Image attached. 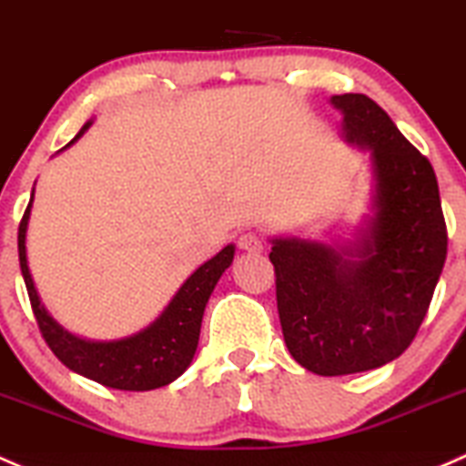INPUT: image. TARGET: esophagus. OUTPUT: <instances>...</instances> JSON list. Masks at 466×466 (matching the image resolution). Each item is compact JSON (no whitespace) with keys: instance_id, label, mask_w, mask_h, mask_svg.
Returning <instances> with one entry per match:
<instances>
[{"instance_id":"esophagus-1","label":"esophagus","mask_w":466,"mask_h":466,"mask_svg":"<svg viewBox=\"0 0 466 466\" xmlns=\"http://www.w3.org/2000/svg\"><path fill=\"white\" fill-rule=\"evenodd\" d=\"M238 248L243 249V252H252V254H258L263 252V241L258 234L254 232H246L238 237Z\"/></svg>"}]
</instances>
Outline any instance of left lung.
<instances>
[{"mask_svg": "<svg viewBox=\"0 0 466 466\" xmlns=\"http://www.w3.org/2000/svg\"><path fill=\"white\" fill-rule=\"evenodd\" d=\"M341 136L369 154V212L350 241L270 238L283 339L297 364L335 377L380 369L410 346L447 258L431 163L361 93L332 96Z\"/></svg>", "mask_w": 466, "mask_h": 466, "instance_id": "left-lung-1", "label": "left lung"}]
</instances>
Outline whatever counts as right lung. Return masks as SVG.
Wrapping results in <instances>:
<instances>
[{
    "instance_id": "1",
    "label": "right lung",
    "mask_w": 466,
    "mask_h": 466,
    "mask_svg": "<svg viewBox=\"0 0 466 466\" xmlns=\"http://www.w3.org/2000/svg\"><path fill=\"white\" fill-rule=\"evenodd\" d=\"M91 125L93 120L86 122L66 147H71L77 138H82ZM33 196H35V187H33L31 203H28L22 223H19V268H22V277L24 283H26L28 297H31L33 312H35L39 330H42V337L46 339L48 349L56 352L57 360L68 370L82 377H89V380L102 386H109V389L154 390L178 380L194 360L205 306H208L218 279L232 266L234 249H237L234 243L225 246L217 257H212L203 266L196 268L185 279L178 292L171 297L165 310L149 326H145L143 330L111 341L85 339V337L68 332L65 326H60V323L53 319L51 312L46 310V306L39 299L35 281H33L26 257V232L28 218H31Z\"/></svg>"
}]
</instances>
